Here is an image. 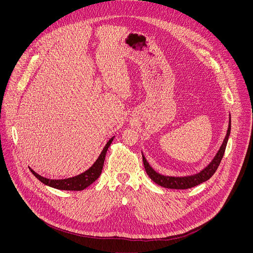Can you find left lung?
I'll list each match as a JSON object with an SVG mask.
<instances>
[{
    "label": "left lung",
    "instance_id": "8db88e82",
    "mask_svg": "<svg viewBox=\"0 0 253 253\" xmlns=\"http://www.w3.org/2000/svg\"><path fill=\"white\" fill-rule=\"evenodd\" d=\"M230 129H231V120L229 117V124H228V129H227V133L226 136L223 140L222 145L220 146V149L218 150L217 154L215 155V157L213 158V160L203 169L201 170L199 173L194 174V175H190V176H183V177H174V176H165V175H161L160 173H157L147 162L146 158L144 157V155L142 154V158H143V164L144 167H145L146 173L149 175V177L151 178V180L153 181L165 188H170V189H188L191 187H194L200 183H203L215 173V171L217 170L222 157L224 155L225 152V148L227 145V141L230 135Z\"/></svg>",
    "mask_w": 253,
    "mask_h": 253
}]
</instances>
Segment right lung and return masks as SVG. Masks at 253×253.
Here are the masks:
<instances>
[{"label": "right lung", "instance_id": "1", "mask_svg": "<svg viewBox=\"0 0 253 253\" xmlns=\"http://www.w3.org/2000/svg\"><path fill=\"white\" fill-rule=\"evenodd\" d=\"M113 139H114V137H112L109 141L107 142V144L103 148L101 154L99 155V157L95 161V163L88 170H86L85 172H83L77 176L66 178V179H49V178H45V177L39 175L38 173H36L30 167L29 168H30L31 172L35 175V177L39 179L40 181L43 182L45 185H48L50 187L60 189V190L81 191V190L87 188L89 185H91L95 181V180H97L98 177L100 176L102 169H103L104 160H105L107 150L111 145Z\"/></svg>", "mask_w": 253, "mask_h": 253}]
</instances>
